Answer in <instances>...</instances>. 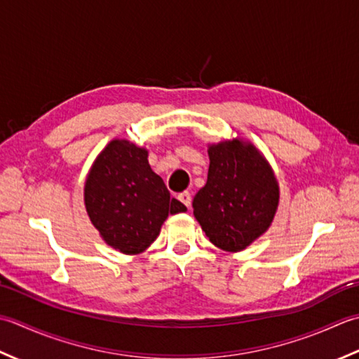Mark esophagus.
<instances>
[{"label": "esophagus", "mask_w": 359, "mask_h": 359, "mask_svg": "<svg viewBox=\"0 0 359 359\" xmlns=\"http://www.w3.org/2000/svg\"><path fill=\"white\" fill-rule=\"evenodd\" d=\"M178 200L184 204V206L187 209H190V204H192V195H190L189 192H182L178 195Z\"/></svg>", "instance_id": "34e87169"}]
</instances>
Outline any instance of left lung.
Returning <instances> with one entry per match:
<instances>
[{
    "label": "left lung",
    "instance_id": "1",
    "mask_svg": "<svg viewBox=\"0 0 359 359\" xmlns=\"http://www.w3.org/2000/svg\"><path fill=\"white\" fill-rule=\"evenodd\" d=\"M208 155V181L194 196V215L210 243L243 251L271 226L279 181L265 155L241 137L209 144Z\"/></svg>",
    "mask_w": 359,
    "mask_h": 359
}]
</instances>
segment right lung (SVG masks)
<instances>
[{
  "mask_svg": "<svg viewBox=\"0 0 359 359\" xmlns=\"http://www.w3.org/2000/svg\"><path fill=\"white\" fill-rule=\"evenodd\" d=\"M147 158V149L114 137L94 159L83 187L86 214L100 238L127 255L144 252L167 217L187 210L170 198Z\"/></svg>",
  "mask_w": 359,
  "mask_h": 359,
  "instance_id": "add662e5",
  "label": "right lung"
}]
</instances>
